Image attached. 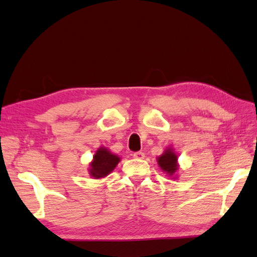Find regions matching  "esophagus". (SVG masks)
<instances>
[{
	"mask_svg": "<svg viewBox=\"0 0 257 257\" xmlns=\"http://www.w3.org/2000/svg\"><path fill=\"white\" fill-rule=\"evenodd\" d=\"M133 157H134L135 159L142 160V159H144V158H145V155H144V153H141V152H137V153H134V154H133Z\"/></svg>",
	"mask_w": 257,
	"mask_h": 257,
	"instance_id": "esophagus-1",
	"label": "esophagus"
}]
</instances>
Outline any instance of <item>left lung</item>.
<instances>
[{
	"label": "left lung",
	"instance_id": "8db88e82",
	"mask_svg": "<svg viewBox=\"0 0 257 257\" xmlns=\"http://www.w3.org/2000/svg\"><path fill=\"white\" fill-rule=\"evenodd\" d=\"M158 164L163 171L169 175H173L178 168L177 156L171 148H168L162 156L158 158Z\"/></svg>",
	"mask_w": 257,
	"mask_h": 257
}]
</instances>
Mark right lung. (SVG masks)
Instances as JSON below:
<instances>
[{"mask_svg":"<svg viewBox=\"0 0 257 257\" xmlns=\"http://www.w3.org/2000/svg\"><path fill=\"white\" fill-rule=\"evenodd\" d=\"M120 158L110 153L107 148L100 147L93 156V161L90 163V175L94 178H101L112 172Z\"/></svg>","mask_w":257,"mask_h":257,"instance_id":"right-lung-1","label":"right lung"}]
</instances>
